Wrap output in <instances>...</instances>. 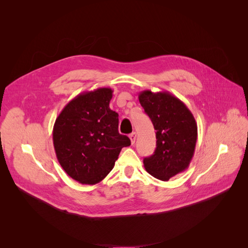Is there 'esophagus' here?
Segmentation results:
<instances>
[{"mask_svg": "<svg viewBox=\"0 0 248 248\" xmlns=\"http://www.w3.org/2000/svg\"><path fill=\"white\" fill-rule=\"evenodd\" d=\"M129 137V140H131V142H132V145H134L135 144V141H136V138H137V134L134 132V133H132L131 135L128 136Z\"/></svg>", "mask_w": 248, "mask_h": 248, "instance_id": "1", "label": "esophagus"}]
</instances>
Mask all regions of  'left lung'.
<instances>
[{
  "mask_svg": "<svg viewBox=\"0 0 248 248\" xmlns=\"http://www.w3.org/2000/svg\"><path fill=\"white\" fill-rule=\"evenodd\" d=\"M140 106L155 129L157 148L144 159L146 171L161 181L184 172L194 155L197 124L183 101L167 91H141Z\"/></svg>",
  "mask_w": 248,
  "mask_h": 248,
  "instance_id": "8db88e82",
  "label": "left lung"
}]
</instances>
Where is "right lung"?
I'll use <instances>...</instances> for the list:
<instances>
[{
    "label": "right lung",
    "mask_w": 248,
    "mask_h": 248,
    "mask_svg": "<svg viewBox=\"0 0 248 248\" xmlns=\"http://www.w3.org/2000/svg\"><path fill=\"white\" fill-rule=\"evenodd\" d=\"M113 91L97 88L78 94L62 109L53 126L56 157L81 184L99 183L112 170L131 140L119 133V114L109 108Z\"/></svg>",
    "instance_id": "obj_1"
}]
</instances>
